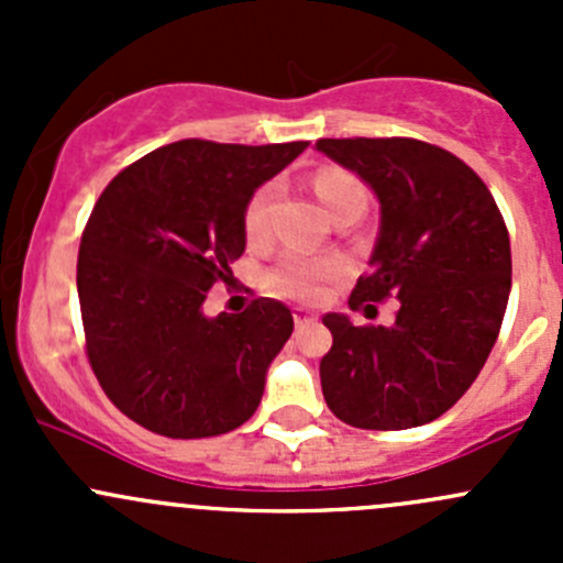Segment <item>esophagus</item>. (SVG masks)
Instances as JSON below:
<instances>
[{
  "label": "esophagus",
  "mask_w": 563,
  "mask_h": 563,
  "mask_svg": "<svg viewBox=\"0 0 563 563\" xmlns=\"http://www.w3.org/2000/svg\"><path fill=\"white\" fill-rule=\"evenodd\" d=\"M316 321H318L316 313H308V310H294V323H297V329L310 327V323H316Z\"/></svg>",
  "instance_id": "obj_1"
}]
</instances>
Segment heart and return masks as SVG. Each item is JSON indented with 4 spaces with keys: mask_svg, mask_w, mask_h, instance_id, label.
I'll list each match as a JSON object with an SVG mask.
<instances>
[{
    "mask_svg": "<svg viewBox=\"0 0 563 563\" xmlns=\"http://www.w3.org/2000/svg\"><path fill=\"white\" fill-rule=\"evenodd\" d=\"M313 190L316 196L321 198L329 218H334V214L340 212H349V209H360L367 203L365 185H362L354 174L343 172V168H323V172H318L313 179ZM275 181H266V185H261L258 190L250 196L245 207V236L250 242H261L269 234V218L272 207H275ZM334 275H338V261L286 255L280 264H275L266 272V286H269V291L280 294V297L310 302V299L321 297L323 286H327Z\"/></svg>",
    "mask_w": 563,
    "mask_h": 563,
    "instance_id": "b5f03b06",
    "label": "heart"
}]
</instances>
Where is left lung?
I'll list each match as a JSON object with an SVG mask.
<instances>
[{
	"mask_svg": "<svg viewBox=\"0 0 563 563\" xmlns=\"http://www.w3.org/2000/svg\"><path fill=\"white\" fill-rule=\"evenodd\" d=\"M318 152L376 192L382 225L351 310L397 297L391 327L327 313L323 400L345 424L406 430L450 411L496 345L512 253L490 190L460 157L417 139H321Z\"/></svg>",
	"mask_w": 563,
	"mask_h": 563,
	"instance_id": "obj_1",
	"label": "left lung"
}]
</instances>
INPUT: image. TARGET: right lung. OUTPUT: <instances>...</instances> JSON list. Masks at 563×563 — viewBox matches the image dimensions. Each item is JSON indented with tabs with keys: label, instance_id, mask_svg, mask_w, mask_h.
I'll return each mask as SVG.
<instances>
[{
	"label": "right lung",
	"instance_id": "obj_1",
	"mask_svg": "<svg viewBox=\"0 0 563 563\" xmlns=\"http://www.w3.org/2000/svg\"><path fill=\"white\" fill-rule=\"evenodd\" d=\"M305 146L176 141L100 192L78 250L87 356L108 400L141 428L209 439L258 408L291 310L261 297L209 318L203 302L245 253L250 196Z\"/></svg>",
	"mask_w": 563,
	"mask_h": 563
}]
</instances>
